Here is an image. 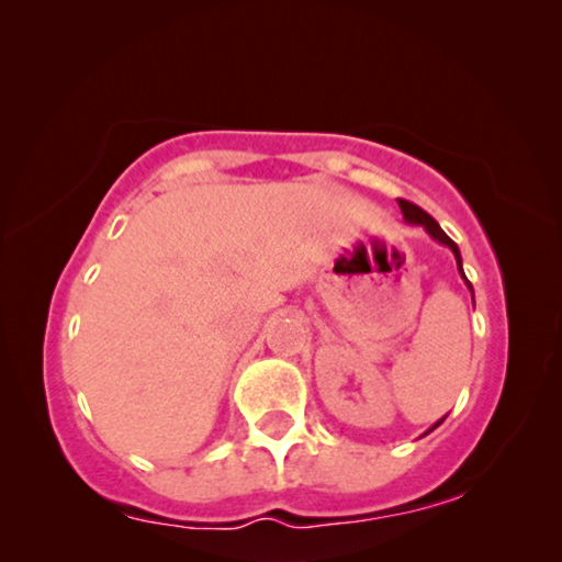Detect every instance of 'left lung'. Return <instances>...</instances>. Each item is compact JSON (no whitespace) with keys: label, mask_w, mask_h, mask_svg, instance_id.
<instances>
[{"label":"left lung","mask_w":562,"mask_h":562,"mask_svg":"<svg viewBox=\"0 0 562 562\" xmlns=\"http://www.w3.org/2000/svg\"><path fill=\"white\" fill-rule=\"evenodd\" d=\"M400 209H402V216H405V218L409 221V224H420V226H425V228H428V234L432 236V239H438L440 244H446V247L453 249L456 262H458V270H461V251H458L456 241L450 239V236L438 226V221L432 218L430 213H425V211L420 209V205H415L413 201L400 199ZM461 274H463V270H461ZM463 278H465V274H463ZM469 288H471V284H469Z\"/></svg>","instance_id":"obj_1"}]
</instances>
